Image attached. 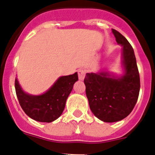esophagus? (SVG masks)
Masks as SVG:
<instances>
[{"instance_id": "esophagus-1", "label": "esophagus", "mask_w": 155, "mask_h": 155, "mask_svg": "<svg viewBox=\"0 0 155 155\" xmlns=\"http://www.w3.org/2000/svg\"><path fill=\"white\" fill-rule=\"evenodd\" d=\"M78 74L79 80L81 81L84 80V77H85V74H86V71L83 69H80L78 70Z\"/></svg>"}]
</instances>
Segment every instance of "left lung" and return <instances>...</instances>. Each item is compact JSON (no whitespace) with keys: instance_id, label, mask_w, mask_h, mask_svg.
<instances>
[{"instance_id":"8db88e82","label":"left lung","mask_w":155,"mask_h":155,"mask_svg":"<svg viewBox=\"0 0 155 155\" xmlns=\"http://www.w3.org/2000/svg\"><path fill=\"white\" fill-rule=\"evenodd\" d=\"M112 31L116 42L123 46L124 72L120 75L108 71L87 73L84 80L91 112L106 123L120 121L130 115L137 103L140 87L134 49L121 33Z\"/></svg>"}]
</instances>
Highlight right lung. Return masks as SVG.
<instances>
[{
  "instance_id": "obj_1",
  "label": "right lung",
  "mask_w": 155,
  "mask_h": 155,
  "mask_svg": "<svg viewBox=\"0 0 155 155\" xmlns=\"http://www.w3.org/2000/svg\"><path fill=\"white\" fill-rule=\"evenodd\" d=\"M78 81V73L61 76L43 94H30L23 91L17 78L15 91L21 109L32 120L42 123H51L58 119L65 108L66 101Z\"/></svg>"
}]
</instances>
